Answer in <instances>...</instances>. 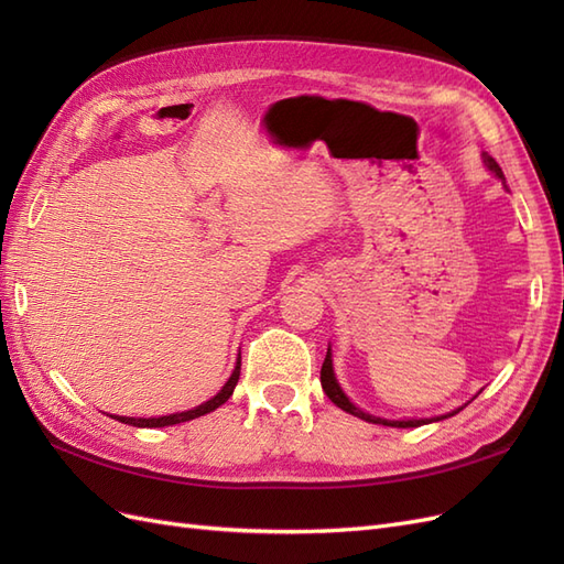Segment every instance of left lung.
<instances>
[{
  "label": "left lung",
  "mask_w": 564,
  "mask_h": 564,
  "mask_svg": "<svg viewBox=\"0 0 564 564\" xmlns=\"http://www.w3.org/2000/svg\"><path fill=\"white\" fill-rule=\"evenodd\" d=\"M482 162H485V166L489 169V172L503 183V187H508V185H506V178H503V172H501V166L497 164V160L489 158L487 152H482ZM319 381H322V390L327 392V398H329L338 409H344V412H348V414H352V416H357V419H362V421H367V423L390 425V429H416V425H425V423H433V421H442V419H447V416H454V414L458 412V409H464V406H458V409H454V412H449V414L433 416V419H398V421H395V419H381V416H373V414L365 412V409L357 406L355 402H350V398L346 395L344 388H340V383L336 381V373H334V360H332V346L327 348V357H324V362H322Z\"/></svg>",
  "instance_id": "1"
}]
</instances>
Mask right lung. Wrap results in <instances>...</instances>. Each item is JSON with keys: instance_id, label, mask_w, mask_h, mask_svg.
Segmentation results:
<instances>
[{"instance_id": "1", "label": "right lung", "mask_w": 564, "mask_h": 564, "mask_svg": "<svg viewBox=\"0 0 564 564\" xmlns=\"http://www.w3.org/2000/svg\"><path fill=\"white\" fill-rule=\"evenodd\" d=\"M240 367H242V357L237 355V362H235V369L230 373V379L226 381V386L220 388L216 395L207 402H202L193 409H187V412H176V414H169V416H150V419H135V416H112L115 421L119 423H127V425H135V429H164V425H176V423H183V421H193L197 416H204L214 412V409H218L224 402H228V398L232 395V390L237 386V381H240Z\"/></svg>"}]
</instances>
